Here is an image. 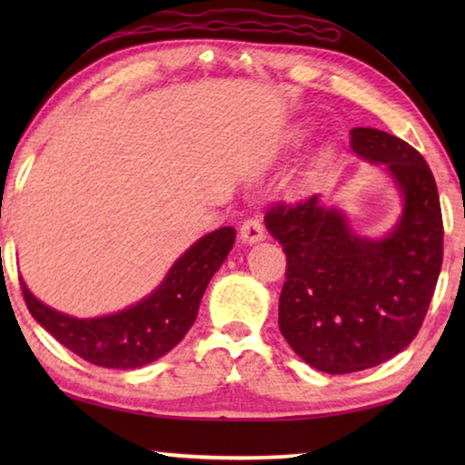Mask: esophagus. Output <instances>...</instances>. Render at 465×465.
<instances>
[{"label":"esophagus","instance_id":"34e87169","mask_svg":"<svg viewBox=\"0 0 465 465\" xmlns=\"http://www.w3.org/2000/svg\"><path fill=\"white\" fill-rule=\"evenodd\" d=\"M264 238H266L264 227H262V222L258 217H250V219H246V222L242 223V227H240V240L243 243H248V246H252V243L262 242Z\"/></svg>","mask_w":465,"mask_h":465}]
</instances>
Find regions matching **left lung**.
Wrapping results in <instances>:
<instances>
[{"instance_id":"1","label":"left lung","mask_w":465,"mask_h":465,"mask_svg":"<svg viewBox=\"0 0 465 465\" xmlns=\"http://www.w3.org/2000/svg\"><path fill=\"white\" fill-rule=\"evenodd\" d=\"M351 147L385 163L404 196V213L388 238H359L318 194L277 203L264 215L287 254L281 334L305 363L332 375L380 365L414 341L443 262V217L424 157L369 127L351 131Z\"/></svg>"}]
</instances>
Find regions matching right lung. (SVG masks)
Here are the masks:
<instances>
[{
  "label": "right lung",
  "mask_w": 465,
  "mask_h": 465,
  "mask_svg": "<svg viewBox=\"0 0 465 465\" xmlns=\"http://www.w3.org/2000/svg\"><path fill=\"white\" fill-rule=\"evenodd\" d=\"M233 240V227L207 233L178 258L152 295L113 316H65L38 302L20 279L22 295L38 324L77 357L98 367L137 369L166 355L191 330L204 289L230 254Z\"/></svg>",
  "instance_id": "right-lung-1"
}]
</instances>
